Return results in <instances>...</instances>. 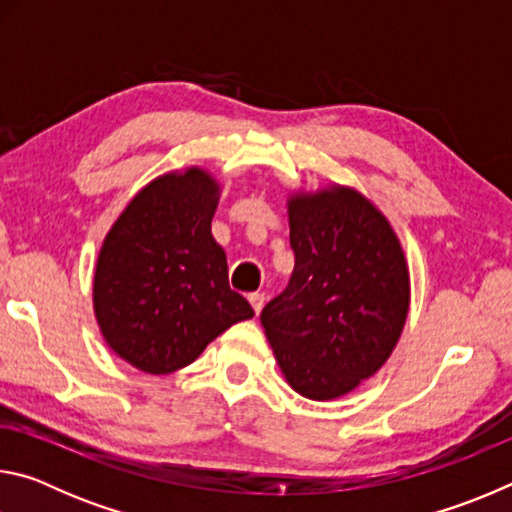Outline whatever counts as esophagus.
Segmentation results:
<instances>
[{
	"mask_svg": "<svg viewBox=\"0 0 512 512\" xmlns=\"http://www.w3.org/2000/svg\"><path fill=\"white\" fill-rule=\"evenodd\" d=\"M248 300H250V305H253L255 314H259V311H262L264 305H266V296H264V293H250Z\"/></svg>",
	"mask_w": 512,
	"mask_h": 512,
	"instance_id": "obj_1",
	"label": "esophagus"
}]
</instances>
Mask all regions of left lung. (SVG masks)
<instances>
[{
	"label": "left lung",
	"instance_id": "obj_1",
	"mask_svg": "<svg viewBox=\"0 0 512 512\" xmlns=\"http://www.w3.org/2000/svg\"><path fill=\"white\" fill-rule=\"evenodd\" d=\"M287 291L264 307V334L284 379L307 400L352 393L391 357L411 307L402 241L350 185L293 189Z\"/></svg>",
	"mask_w": 512,
	"mask_h": 512
}]
</instances>
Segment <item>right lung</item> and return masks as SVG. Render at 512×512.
Returning a JSON list of instances; mask_svg holds the SVG:
<instances>
[{
	"label": "right lung",
	"instance_id": "add662e5",
	"mask_svg": "<svg viewBox=\"0 0 512 512\" xmlns=\"http://www.w3.org/2000/svg\"><path fill=\"white\" fill-rule=\"evenodd\" d=\"M221 183L203 167L144 185L110 225L92 280L94 318L119 359L169 375L216 336L255 316L230 289L228 257L212 237Z\"/></svg>",
	"mask_w": 512,
	"mask_h": 512
}]
</instances>
